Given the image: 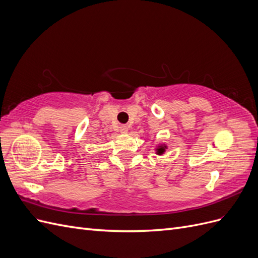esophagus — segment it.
I'll return each mask as SVG.
<instances>
[{"label": "esophagus", "instance_id": "obj_1", "mask_svg": "<svg viewBox=\"0 0 258 258\" xmlns=\"http://www.w3.org/2000/svg\"><path fill=\"white\" fill-rule=\"evenodd\" d=\"M128 130H129V127L127 126V124H122V126L120 127V132L121 134H128Z\"/></svg>", "mask_w": 258, "mask_h": 258}]
</instances>
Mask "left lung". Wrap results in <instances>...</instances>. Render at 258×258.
<instances>
[{"mask_svg": "<svg viewBox=\"0 0 258 258\" xmlns=\"http://www.w3.org/2000/svg\"><path fill=\"white\" fill-rule=\"evenodd\" d=\"M167 148H168V145L166 143L158 144V145H156V147H155V151H156L155 153L157 155H163V154H165Z\"/></svg>", "mask_w": 258, "mask_h": 258, "instance_id": "1", "label": "left lung"}]
</instances>
